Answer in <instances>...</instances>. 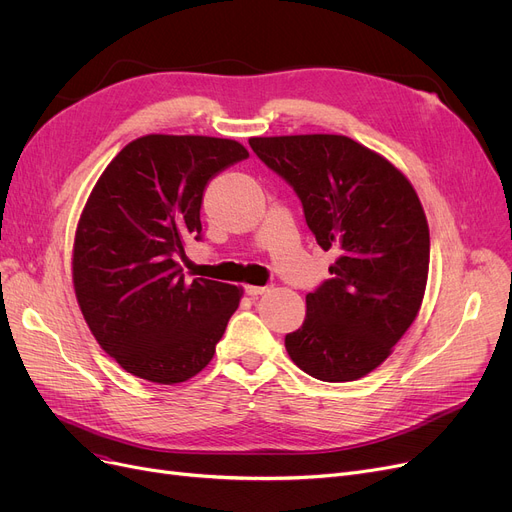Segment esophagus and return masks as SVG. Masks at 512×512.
Here are the masks:
<instances>
[{
  "label": "esophagus",
  "instance_id": "34e87169",
  "mask_svg": "<svg viewBox=\"0 0 512 512\" xmlns=\"http://www.w3.org/2000/svg\"><path fill=\"white\" fill-rule=\"evenodd\" d=\"M245 292L249 294V297H259V294L267 292V286H253V284H247V286H245Z\"/></svg>",
  "mask_w": 512,
  "mask_h": 512
}]
</instances>
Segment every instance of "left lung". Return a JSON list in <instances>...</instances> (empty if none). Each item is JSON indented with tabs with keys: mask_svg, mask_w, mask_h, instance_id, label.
Returning <instances> with one entry per match:
<instances>
[{
	"mask_svg": "<svg viewBox=\"0 0 512 512\" xmlns=\"http://www.w3.org/2000/svg\"><path fill=\"white\" fill-rule=\"evenodd\" d=\"M251 149L299 195L332 278L307 294L286 334L292 363L321 382H353L382 365L415 321L427 284L429 228L409 178L342 134L253 137Z\"/></svg>",
	"mask_w": 512,
	"mask_h": 512,
	"instance_id": "1",
	"label": "left lung"
}]
</instances>
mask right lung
Returning a JSON list of instances; mask_svg holds the SVG:
<instances>
[{
    "label": "right lung",
    "mask_w": 512,
    "mask_h": 512,
    "mask_svg": "<svg viewBox=\"0 0 512 512\" xmlns=\"http://www.w3.org/2000/svg\"><path fill=\"white\" fill-rule=\"evenodd\" d=\"M247 157L232 139L147 134L93 186L72 249L76 301L99 346L137 378L191 380L238 309L240 286L188 282L176 257L201 240L207 182Z\"/></svg>",
    "instance_id": "right-lung-1"
}]
</instances>
